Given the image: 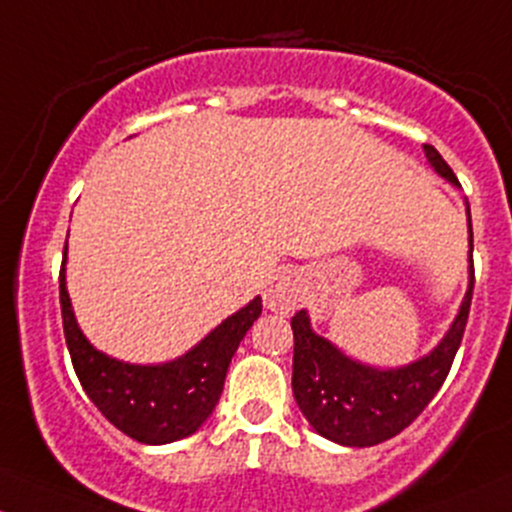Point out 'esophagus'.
Wrapping results in <instances>:
<instances>
[{
    "label": "esophagus",
    "mask_w": 512,
    "mask_h": 512,
    "mask_svg": "<svg viewBox=\"0 0 512 512\" xmlns=\"http://www.w3.org/2000/svg\"><path fill=\"white\" fill-rule=\"evenodd\" d=\"M301 301V284L294 272H279L269 279L265 289V306L274 313H291Z\"/></svg>",
    "instance_id": "esophagus-1"
}]
</instances>
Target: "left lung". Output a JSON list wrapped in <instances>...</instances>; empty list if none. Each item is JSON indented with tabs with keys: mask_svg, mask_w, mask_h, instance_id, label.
Here are the masks:
<instances>
[{
	"mask_svg": "<svg viewBox=\"0 0 512 512\" xmlns=\"http://www.w3.org/2000/svg\"><path fill=\"white\" fill-rule=\"evenodd\" d=\"M425 157L440 177L457 184L452 167L432 145H423ZM469 213V211H466ZM469 213V247L474 250ZM474 269L469 289L452 328L430 355L398 369H374L355 362L330 340L313 333L306 311L291 318L294 330V398L318 435L345 447H372L396 437L425 411L445 384L454 355L462 345L469 318Z\"/></svg>",
	"mask_w": 512,
	"mask_h": 512,
	"instance_id": "1",
	"label": "left lung"
}]
</instances>
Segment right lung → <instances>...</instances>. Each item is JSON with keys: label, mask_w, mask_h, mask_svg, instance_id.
<instances>
[{"label": "right lung", "mask_w": 512, "mask_h": 512, "mask_svg": "<svg viewBox=\"0 0 512 512\" xmlns=\"http://www.w3.org/2000/svg\"><path fill=\"white\" fill-rule=\"evenodd\" d=\"M60 269V308L72 367L94 406L123 435L143 445H167L194 435L216 408L228 364L250 325L260 318L262 299L213 328L187 355L165 364H128L94 350L84 338Z\"/></svg>", "instance_id": "right-lung-1"}]
</instances>
